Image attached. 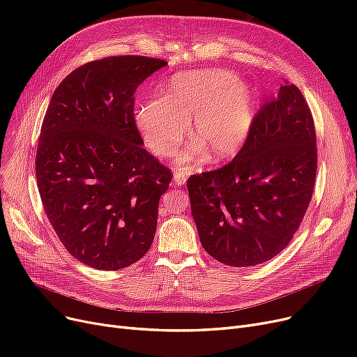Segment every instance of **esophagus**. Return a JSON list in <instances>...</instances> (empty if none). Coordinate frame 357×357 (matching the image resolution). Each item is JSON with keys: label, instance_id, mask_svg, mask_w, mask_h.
I'll use <instances>...</instances> for the list:
<instances>
[{"label": "esophagus", "instance_id": "esophagus-1", "mask_svg": "<svg viewBox=\"0 0 357 357\" xmlns=\"http://www.w3.org/2000/svg\"><path fill=\"white\" fill-rule=\"evenodd\" d=\"M174 182H175V185H178V186L183 185V183L186 182V176H185V174H182V172H176V174L174 175Z\"/></svg>", "mask_w": 357, "mask_h": 357}]
</instances>
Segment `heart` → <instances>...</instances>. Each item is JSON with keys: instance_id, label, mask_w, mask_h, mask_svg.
<instances>
[{"instance_id": "b5f03b06", "label": "heart", "mask_w": 357, "mask_h": 357, "mask_svg": "<svg viewBox=\"0 0 357 357\" xmlns=\"http://www.w3.org/2000/svg\"><path fill=\"white\" fill-rule=\"evenodd\" d=\"M255 116L253 93L233 73L218 69L179 73L169 82L166 96L139 107L136 120L143 139L153 152L171 158L182 144L188 120L191 136L179 165L191 169L204 149L213 158H227L245 143Z\"/></svg>"}]
</instances>
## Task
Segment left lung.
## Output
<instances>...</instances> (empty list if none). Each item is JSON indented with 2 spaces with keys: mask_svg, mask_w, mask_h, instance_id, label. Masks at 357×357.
I'll return each instance as SVG.
<instances>
[{
  "mask_svg": "<svg viewBox=\"0 0 357 357\" xmlns=\"http://www.w3.org/2000/svg\"><path fill=\"white\" fill-rule=\"evenodd\" d=\"M317 137L303 92L284 81L253 117L238 153L186 182L201 245L221 264L260 265L282 252L312 198Z\"/></svg>",
  "mask_w": 357,
  "mask_h": 357,
  "instance_id": "8db88e82",
  "label": "left lung"
}]
</instances>
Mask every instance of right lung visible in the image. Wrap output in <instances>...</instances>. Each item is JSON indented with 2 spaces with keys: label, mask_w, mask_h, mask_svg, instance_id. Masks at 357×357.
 I'll use <instances>...</instances> for the list:
<instances>
[{
  "label": "right lung",
  "mask_w": 357,
  "mask_h": 357,
  "mask_svg": "<svg viewBox=\"0 0 357 357\" xmlns=\"http://www.w3.org/2000/svg\"><path fill=\"white\" fill-rule=\"evenodd\" d=\"M166 61L108 56L70 72L53 92L36 153L37 188L65 249L119 271L152 246L172 172L143 149L135 92Z\"/></svg>",
  "instance_id": "obj_1"
}]
</instances>
